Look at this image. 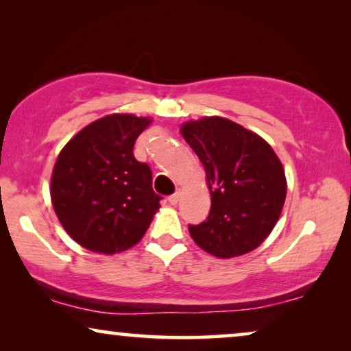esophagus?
Here are the masks:
<instances>
[{
    "instance_id": "esophagus-1",
    "label": "esophagus",
    "mask_w": 351,
    "mask_h": 351,
    "mask_svg": "<svg viewBox=\"0 0 351 351\" xmlns=\"http://www.w3.org/2000/svg\"><path fill=\"white\" fill-rule=\"evenodd\" d=\"M180 196H182V191L179 190V191H176V193H174V195H171V196H169V198H167V201H169V204H172V206H176L177 203H179Z\"/></svg>"
}]
</instances>
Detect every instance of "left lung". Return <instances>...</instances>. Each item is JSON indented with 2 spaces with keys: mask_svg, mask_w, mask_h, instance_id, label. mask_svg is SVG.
<instances>
[{
  "mask_svg": "<svg viewBox=\"0 0 351 351\" xmlns=\"http://www.w3.org/2000/svg\"><path fill=\"white\" fill-rule=\"evenodd\" d=\"M180 132L203 162L210 191L208 219L189 225L193 241L220 258L254 251L285 206L287 185L280 158L261 136L227 118L186 121Z\"/></svg>",
  "mask_w": 351,
  "mask_h": 351,
  "instance_id": "1",
  "label": "left lung"
}]
</instances>
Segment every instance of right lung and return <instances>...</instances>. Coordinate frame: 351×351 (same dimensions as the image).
Returning <instances> with one entry per match:
<instances>
[{
  "label": "right lung",
  "mask_w": 351,
  "mask_h": 351,
  "mask_svg": "<svg viewBox=\"0 0 351 351\" xmlns=\"http://www.w3.org/2000/svg\"><path fill=\"white\" fill-rule=\"evenodd\" d=\"M150 118L107 114L62 148L51 177V199L65 232L81 246L117 254L141 241L160 209L152 169L134 158Z\"/></svg>",
  "instance_id": "right-lung-1"
}]
</instances>
